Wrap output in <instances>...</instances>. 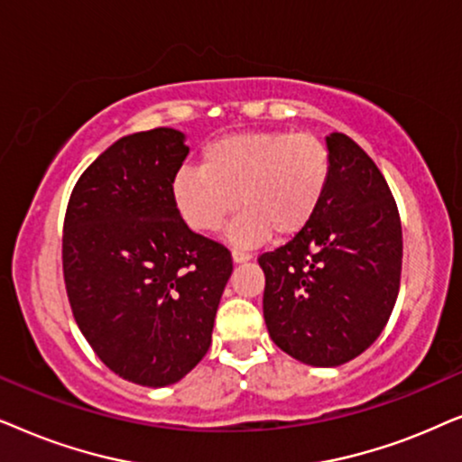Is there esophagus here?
<instances>
[{
    "mask_svg": "<svg viewBox=\"0 0 462 462\" xmlns=\"http://www.w3.org/2000/svg\"><path fill=\"white\" fill-rule=\"evenodd\" d=\"M249 260H251V255L247 254V251H241V249L232 251V262H235V263H245Z\"/></svg>",
    "mask_w": 462,
    "mask_h": 462,
    "instance_id": "34e87169",
    "label": "esophagus"
}]
</instances>
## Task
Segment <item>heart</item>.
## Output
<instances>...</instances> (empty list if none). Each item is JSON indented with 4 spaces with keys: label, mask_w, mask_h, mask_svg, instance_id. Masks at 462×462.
<instances>
[{
    "label": "heart",
    "mask_w": 462,
    "mask_h": 462,
    "mask_svg": "<svg viewBox=\"0 0 462 462\" xmlns=\"http://www.w3.org/2000/svg\"><path fill=\"white\" fill-rule=\"evenodd\" d=\"M329 173V152L315 134L247 131L208 143L200 169L177 171L171 196L186 226L205 235L221 230L241 205L227 238L251 247L273 232H302L321 207Z\"/></svg>",
    "instance_id": "obj_1"
}]
</instances>
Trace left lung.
Here are the masks:
<instances>
[{
  "mask_svg": "<svg viewBox=\"0 0 462 462\" xmlns=\"http://www.w3.org/2000/svg\"><path fill=\"white\" fill-rule=\"evenodd\" d=\"M331 173L309 226L260 255L273 342L315 367L346 364L389 321L402 279V221L374 160L342 133L325 137Z\"/></svg>",
  "mask_w": 462,
  "mask_h": 462,
  "instance_id": "1",
  "label": "left lung"
}]
</instances>
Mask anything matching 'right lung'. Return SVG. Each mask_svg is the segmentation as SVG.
Masks as SVG:
<instances>
[{
	"label": "right lung",
	"mask_w": 462,
	"mask_h": 462,
	"mask_svg": "<svg viewBox=\"0 0 462 462\" xmlns=\"http://www.w3.org/2000/svg\"><path fill=\"white\" fill-rule=\"evenodd\" d=\"M186 134L153 128L116 141L79 177L65 215L63 274L79 331L128 383H180L207 355L232 274L224 245L189 230L171 183Z\"/></svg>",
	"instance_id": "right-lung-1"
}]
</instances>
